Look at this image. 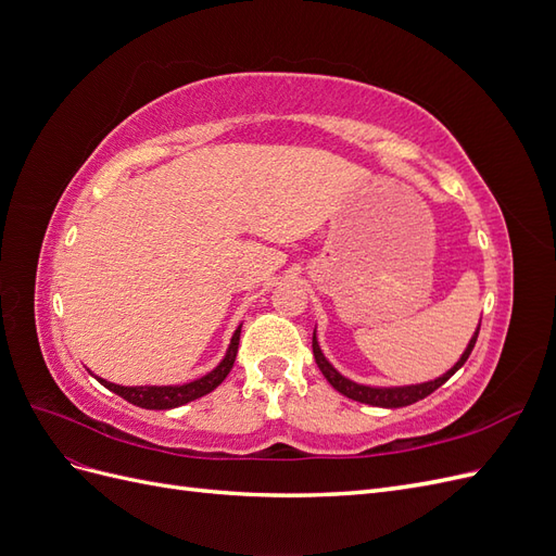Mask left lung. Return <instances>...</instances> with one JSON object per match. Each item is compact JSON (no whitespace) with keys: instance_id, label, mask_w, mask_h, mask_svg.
Here are the masks:
<instances>
[{"instance_id":"1","label":"left lung","mask_w":556,"mask_h":556,"mask_svg":"<svg viewBox=\"0 0 556 556\" xmlns=\"http://www.w3.org/2000/svg\"><path fill=\"white\" fill-rule=\"evenodd\" d=\"M478 331H480V325L476 327L473 336H470L468 345L464 348L462 357L454 362V366H450L447 371L439 378L433 380H425V382H410V384H364V382H357L352 380L348 376H343L339 368H336L327 357L323 348H319V341H317V327L313 329V357H315V364L319 371H323V376L329 380V384L333 387L336 392H341L343 396L352 399V401H359V403H368V406H378V408H403V406H410V403L419 401L429 396L433 390H439V387L443 382H447L454 374L459 371V368L464 366V362L468 359L470 350H473L476 341H478Z\"/></svg>"}]
</instances>
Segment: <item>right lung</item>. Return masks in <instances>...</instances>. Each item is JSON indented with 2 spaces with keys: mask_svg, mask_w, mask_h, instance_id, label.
I'll list each match as a JSON object with an SVG mask.
<instances>
[{
  "mask_svg": "<svg viewBox=\"0 0 556 556\" xmlns=\"http://www.w3.org/2000/svg\"><path fill=\"white\" fill-rule=\"evenodd\" d=\"M241 327H243V323L237 329H233L229 348L225 352V357L220 359V364H217L213 371H208L206 376H201V378L190 380V382H180V384H134V387H127V384H115L111 380L99 378L92 371H90V376H94L113 394L123 396L125 401L134 403V406L146 408V410H172V408L185 406V403H190L194 399L206 396L208 392H213L215 387L229 376L231 366H233V359H237V352H239Z\"/></svg>",
  "mask_w": 556,
  "mask_h": 556,
  "instance_id": "obj_1",
  "label": "right lung"
}]
</instances>
